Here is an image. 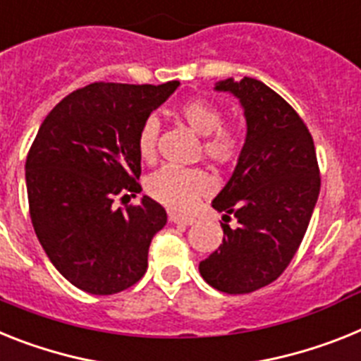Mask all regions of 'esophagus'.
Listing matches in <instances>:
<instances>
[{"instance_id":"esophagus-1","label":"esophagus","mask_w":361,"mask_h":361,"mask_svg":"<svg viewBox=\"0 0 361 361\" xmlns=\"http://www.w3.org/2000/svg\"><path fill=\"white\" fill-rule=\"evenodd\" d=\"M171 222H174V224H183V226H192V224L196 222L195 218H189V216H180V214H174L172 213L171 216Z\"/></svg>"}]
</instances>
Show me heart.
I'll return each mask as SVG.
<instances>
[{
    "instance_id": "1",
    "label": "heart",
    "mask_w": 361,
    "mask_h": 361,
    "mask_svg": "<svg viewBox=\"0 0 361 361\" xmlns=\"http://www.w3.org/2000/svg\"><path fill=\"white\" fill-rule=\"evenodd\" d=\"M181 117L190 130L204 137V154L216 163L231 161L240 150V137L235 130L222 126V111L207 101H189L181 106ZM159 121L148 117L137 134L139 156L152 161L156 156ZM213 181L200 169L163 166L148 178V195L172 211H187L196 200L209 195Z\"/></svg>"
}]
</instances>
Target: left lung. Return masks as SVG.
Listing matches in <instances>:
<instances>
[{"label":"left lung","instance_id":"8db88e82","mask_svg":"<svg viewBox=\"0 0 361 361\" xmlns=\"http://www.w3.org/2000/svg\"><path fill=\"white\" fill-rule=\"evenodd\" d=\"M216 92L237 97L246 141L237 166L213 207L224 240L198 266L213 288L250 293L274 283L293 259L319 196V166L307 124L283 97L257 78H226Z\"/></svg>","mask_w":361,"mask_h":361}]
</instances>
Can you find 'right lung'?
<instances>
[{"label": "right lung", "instance_id": "right-lung-1", "mask_svg": "<svg viewBox=\"0 0 361 361\" xmlns=\"http://www.w3.org/2000/svg\"><path fill=\"white\" fill-rule=\"evenodd\" d=\"M180 86L95 82L69 93L42 123L25 163L32 227L53 266L93 295L123 292L143 277L148 247L166 224L141 192L137 134Z\"/></svg>", "mask_w": 361, "mask_h": 361}]
</instances>
